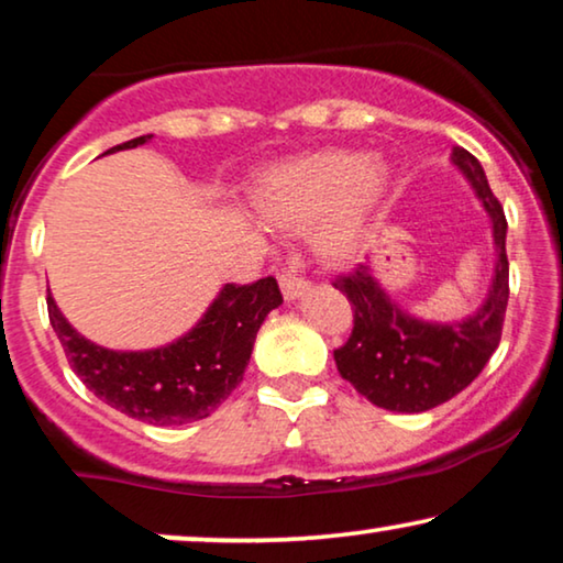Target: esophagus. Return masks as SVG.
<instances>
[{"instance_id":"obj_1","label":"esophagus","mask_w":563,"mask_h":563,"mask_svg":"<svg viewBox=\"0 0 563 563\" xmlns=\"http://www.w3.org/2000/svg\"><path fill=\"white\" fill-rule=\"evenodd\" d=\"M279 287H282V295L287 301H295L299 297H305L309 291V282L299 279L295 274H282L279 276Z\"/></svg>"}]
</instances>
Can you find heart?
<instances>
[{"instance_id": "obj_1", "label": "heart", "mask_w": 563, "mask_h": 563, "mask_svg": "<svg viewBox=\"0 0 563 563\" xmlns=\"http://www.w3.org/2000/svg\"><path fill=\"white\" fill-rule=\"evenodd\" d=\"M394 190V169L380 154L361 150L301 152L264 167L249 187L266 225L299 233L309 224L314 256L342 266L361 254Z\"/></svg>"}]
</instances>
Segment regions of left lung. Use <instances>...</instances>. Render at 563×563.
Listing matches in <instances>:
<instances>
[{"mask_svg":"<svg viewBox=\"0 0 563 563\" xmlns=\"http://www.w3.org/2000/svg\"><path fill=\"white\" fill-rule=\"evenodd\" d=\"M450 159L490 218L495 266L483 305L462 320H421L388 295L371 264L335 282L355 317L353 335L335 350L340 376L388 411L421 413L450 401L483 373L500 345L508 307V223L483 165L462 146H454Z\"/></svg>","mask_w":563,"mask_h":563,"instance_id":"left-lung-1","label":"left lung"}]
</instances>
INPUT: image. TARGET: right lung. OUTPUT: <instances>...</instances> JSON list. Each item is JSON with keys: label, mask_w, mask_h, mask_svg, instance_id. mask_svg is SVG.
I'll return each mask as SVG.
<instances>
[{"label": "right lung", "mask_w": 563, "mask_h": 563, "mask_svg": "<svg viewBox=\"0 0 563 563\" xmlns=\"http://www.w3.org/2000/svg\"><path fill=\"white\" fill-rule=\"evenodd\" d=\"M146 142L152 134L113 146L109 154ZM279 305L274 276L243 287L225 284L185 335L150 350H111L80 335L47 295V314L73 373L111 409L154 427L210 417L243 380L256 332Z\"/></svg>", "instance_id": "right-lung-1"}]
</instances>
